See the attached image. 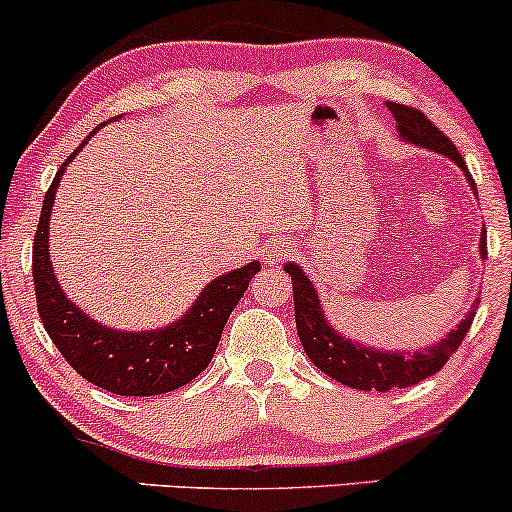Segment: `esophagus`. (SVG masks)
Instances as JSON below:
<instances>
[{"mask_svg":"<svg viewBox=\"0 0 512 512\" xmlns=\"http://www.w3.org/2000/svg\"><path fill=\"white\" fill-rule=\"evenodd\" d=\"M291 252H293V248H291V243H288L286 238H274V240H269V243H267V248H264L262 257H264V262L269 264V267H274V264H279V262L286 260V257H291Z\"/></svg>","mask_w":512,"mask_h":512,"instance_id":"1","label":"esophagus"}]
</instances>
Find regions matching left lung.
<instances>
[{
  "label": "left lung",
  "instance_id": "8db88e82",
  "mask_svg": "<svg viewBox=\"0 0 512 512\" xmlns=\"http://www.w3.org/2000/svg\"><path fill=\"white\" fill-rule=\"evenodd\" d=\"M386 107L393 112V119L398 123V133L405 143L427 147V150L439 152V155L453 159L460 169L465 171L467 183L477 195L474 188V178L467 171V164L463 155L455 150L451 140L443 135L432 121L424 116L420 109L405 107L398 102H386ZM479 255L486 260V231H482V240H479ZM283 272L291 274L293 281V305H295V326H298L300 343H303L307 357L312 365L322 369L326 377L341 381V384L350 386V389L360 391H391V389H405V386L420 384L422 379L432 377L439 369L446 365L448 357L458 350L467 331H470L474 312H477L479 300H474L470 312H467L458 329L448 331L446 338L432 348L417 350V353H393V350H377L362 346V343L350 341V338L341 336L329 319L324 317L322 305H319V295L307 279L303 269L298 264L288 262Z\"/></svg>",
  "mask_w": 512,
  "mask_h": 512
}]
</instances>
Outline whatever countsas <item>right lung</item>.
<instances>
[{"label":"right lung","mask_w":512,"mask_h":512,"mask_svg":"<svg viewBox=\"0 0 512 512\" xmlns=\"http://www.w3.org/2000/svg\"><path fill=\"white\" fill-rule=\"evenodd\" d=\"M102 126L104 123L92 133L100 131ZM90 135L59 166L42 200L40 224L33 243V281L40 319L64 360L90 384L116 396H157V393L176 391L193 381L212 362L226 319L248 291L252 276L260 272V262H250L214 279L202 288L186 315L162 329L116 331L90 319L61 291L49 260V217H52L54 197L66 166L83 150Z\"/></svg>","instance_id":"right-lung-1"}]
</instances>
